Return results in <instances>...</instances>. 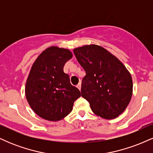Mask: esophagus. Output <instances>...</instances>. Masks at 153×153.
<instances>
[{"label":"esophagus","instance_id":"34e87169","mask_svg":"<svg viewBox=\"0 0 153 153\" xmlns=\"http://www.w3.org/2000/svg\"><path fill=\"white\" fill-rule=\"evenodd\" d=\"M77 88L79 89V90L80 91V89H81V82H79V83L78 84V85H77Z\"/></svg>","mask_w":153,"mask_h":153}]
</instances>
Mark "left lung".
I'll list each match as a JSON object with an SVG mask.
<instances>
[{
    "label": "left lung",
    "mask_w": 153,
    "mask_h": 153,
    "mask_svg": "<svg viewBox=\"0 0 153 153\" xmlns=\"http://www.w3.org/2000/svg\"><path fill=\"white\" fill-rule=\"evenodd\" d=\"M73 52L86 73L82 80L81 96L90 103L91 110L106 119L119 117L132 96L129 72L114 55L99 45H85Z\"/></svg>",
    "instance_id": "8db88e82"
}]
</instances>
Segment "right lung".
<instances>
[{"label":"right lung","mask_w":153,"mask_h":153,"mask_svg":"<svg viewBox=\"0 0 153 153\" xmlns=\"http://www.w3.org/2000/svg\"><path fill=\"white\" fill-rule=\"evenodd\" d=\"M73 57L68 49L50 47L39 55L26 82L25 94L29 106L40 117L59 121L73 110L80 91L71 85L64 73L65 64Z\"/></svg>","instance_id":"obj_1"}]
</instances>
